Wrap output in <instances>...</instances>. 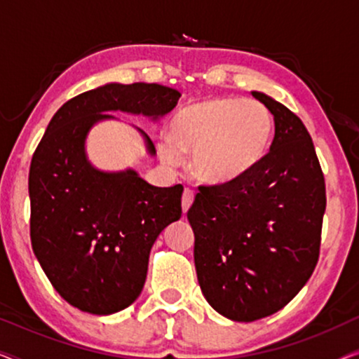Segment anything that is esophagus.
Returning a JSON list of instances; mask_svg holds the SVG:
<instances>
[{
  "instance_id": "esophagus-1",
  "label": "esophagus",
  "mask_w": 359,
  "mask_h": 359,
  "mask_svg": "<svg viewBox=\"0 0 359 359\" xmlns=\"http://www.w3.org/2000/svg\"><path fill=\"white\" fill-rule=\"evenodd\" d=\"M194 201V193L189 188H186L183 191V198H181V205H183V212H188V209L191 208Z\"/></svg>"
}]
</instances>
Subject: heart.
<instances>
[{
  "instance_id": "1",
  "label": "heart",
  "mask_w": 359,
  "mask_h": 359,
  "mask_svg": "<svg viewBox=\"0 0 359 359\" xmlns=\"http://www.w3.org/2000/svg\"><path fill=\"white\" fill-rule=\"evenodd\" d=\"M171 134L158 142V154L178 165L193 154V168L208 183H232L250 173L266 154L273 116L263 102L242 97H215L178 111Z\"/></svg>"
}]
</instances>
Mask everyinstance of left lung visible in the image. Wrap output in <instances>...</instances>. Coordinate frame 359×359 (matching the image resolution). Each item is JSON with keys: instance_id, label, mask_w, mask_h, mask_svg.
<instances>
[{"instance_id": "1", "label": "left lung", "mask_w": 359, "mask_h": 359, "mask_svg": "<svg viewBox=\"0 0 359 359\" xmlns=\"http://www.w3.org/2000/svg\"><path fill=\"white\" fill-rule=\"evenodd\" d=\"M274 139L232 183L199 186L188 220L204 297L230 320L273 316L296 297L320 255L325 178L302 121L263 93Z\"/></svg>"}]
</instances>
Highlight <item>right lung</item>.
Wrapping results in <instances>:
<instances>
[{
  "mask_svg": "<svg viewBox=\"0 0 359 359\" xmlns=\"http://www.w3.org/2000/svg\"><path fill=\"white\" fill-rule=\"evenodd\" d=\"M178 90L111 83L67 101L52 117L29 170L31 242L48 281L73 307L107 316L145 284L151 245L181 217L183 186L156 188L134 170L104 173L85 155L88 130L109 111L154 119L173 111ZM147 149L155 154L150 137Z\"/></svg>",
  "mask_w": 359,
  "mask_h": 359,
  "instance_id": "1",
  "label": "right lung"
}]
</instances>
